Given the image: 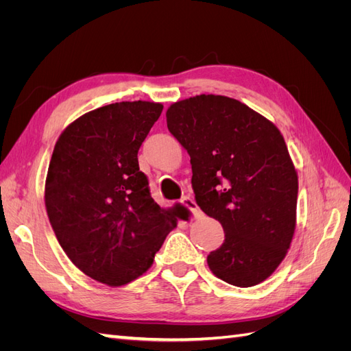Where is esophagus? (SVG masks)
<instances>
[{
  "label": "esophagus",
  "mask_w": 351,
  "mask_h": 351,
  "mask_svg": "<svg viewBox=\"0 0 351 351\" xmlns=\"http://www.w3.org/2000/svg\"><path fill=\"white\" fill-rule=\"evenodd\" d=\"M182 205H183L184 208H187V209L190 210V214H192L195 218L200 215V209L197 208L196 202H195L192 197H184V199L182 200Z\"/></svg>",
  "instance_id": "obj_1"
}]
</instances>
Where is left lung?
Wrapping results in <instances>:
<instances>
[{
  "label": "left lung",
  "instance_id": "obj_1",
  "mask_svg": "<svg viewBox=\"0 0 351 351\" xmlns=\"http://www.w3.org/2000/svg\"><path fill=\"white\" fill-rule=\"evenodd\" d=\"M167 127L190 155L196 204L226 240L208 254L215 277L253 287L285 258L295 230L299 178L277 125L221 95L174 102Z\"/></svg>",
  "mask_w": 351,
  "mask_h": 351
}]
</instances>
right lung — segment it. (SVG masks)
<instances>
[{
	"mask_svg": "<svg viewBox=\"0 0 351 351\" xmlns=\"http://www.w3.org/2000/svg\"><path fill=\"white\" fill-rule=\"evenodd\" d=\"M159 102H115L66 127L52 152L45 206L69 259L110 287L139 278L152 267L174 212L149 193L137 152L162 112Z\"/></svg>",
	"mask_w": 351,
	"mask_h": 351,
	"instance_id": "obj_1",
	"label": "right lung"
}]
</instances>
